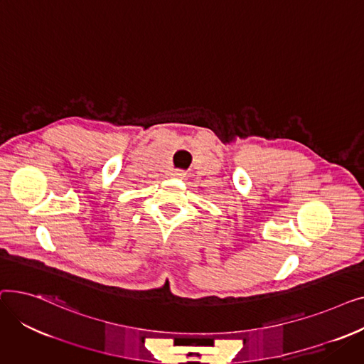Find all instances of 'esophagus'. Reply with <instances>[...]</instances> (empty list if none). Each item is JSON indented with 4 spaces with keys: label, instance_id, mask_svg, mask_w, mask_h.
<instances>
[{
    "label": "esophagus",
    "instance_id": "esophagus-1",
    "mask_svg": "<svg viewBox=\"0 0 364 364\" xmlns=\"http://www.w3.org/2000/svg\"><path fill=\"white\" fill-rule=\"evenodd\" d=\"M186 174H184V171H181V169H174L171 172V177H174V178H183Z\"/></svg>",
    "mask_w": 364,
    "mask_h": 364
}]
</instances>
